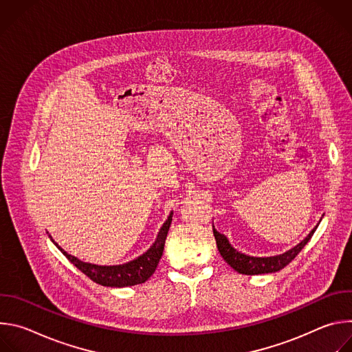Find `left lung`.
Returning <instances> with one entry per match:
<instances>
[{
	"mask_svg": "<svg viewBox=\"0 0 352 352\" xmlns=\"http://www.w3.org/2000/svg\"><path fill=\"white\" fill-rule=\"evenodd\" d=\"M318 227H315L309 235L300 241L296 246H294L292 249H289L288 252L283 254V255H277V256H270V258H254V256H248L243 255L241 252H238L236 249H234L231 246V243L228 242L227 236L220 234L214 227H213V234L216 238V243L219 248V252L223 256V259L238 273L241 274H265V273H274L278 272L281 269H284L288 263H291L295 256L304 249V246L309 242V239L312 238L314 232L316 231Z\"/></svg>",
	"mask_w": 352,
	"mask_h": 352,
	"instance_id": "8db88e82",
	"label": "left lung"
}]
</instances>
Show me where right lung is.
<instances>
[{
  "mask_svg": "<svg viewBox=\"0 0 352 352\" xmlns=\"http://www.w3.org/2000/svg\"><path fill=\"white\" fill-rule=\"evenodd\" d=\"M173 221V213L168 216L167 221L163 224L157 239L152 245L147 252H144L138 259L118 266H97L91 263H85L75 256L67 254L65 250L57 245V248L67 256V259L74 263L83 274H86L91 281L104 285V287H129L144 283L147 278L152 277V274L156 272V267L162 259L166 238L170 230ZM52 238V236H50Z\"/></svg>",
  "mask_w": 352,
  "mask_h": 352,
  "instance_id": "add662e5",
  "label": "right lung"
}]
</instances>
